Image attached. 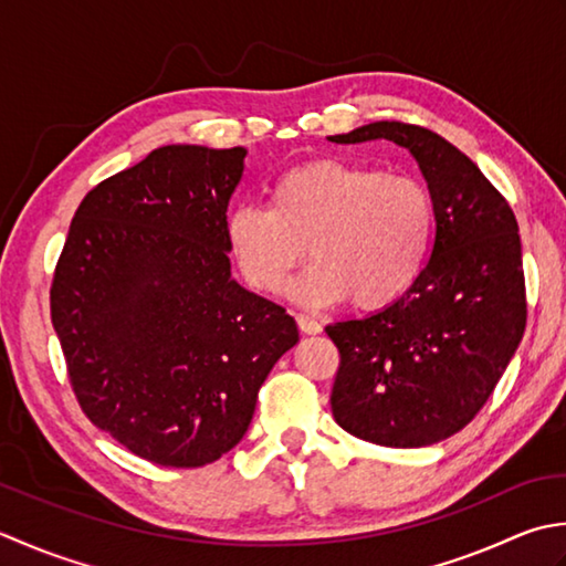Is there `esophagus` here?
<instances>
[{
  "instance_id": "34e87169",
  "label": "esophagus",
  "mask_w": 566,
  "mask_h": 566,
  "mask_svg": "<svg viewBox=\"0 0 566 566\" xmlns=\"http://www.w3.org/2000/svg\"><path fill=\"white\" fill-rule=\"evenodd\" d=\"M297 327L303 334H319L322 332L319 322L315 317H310V315H297Z\"/></svg>"
}]
</instances>
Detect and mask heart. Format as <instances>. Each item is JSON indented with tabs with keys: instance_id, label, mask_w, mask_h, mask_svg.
Here are the masks:
<instances>
[{
	"instance_id": "obj_1",
	"label": "heart",
	"mask_w": 566,
	"mask_h": 566,
	"mask_svg": "<svg viewBox=\"0 0 566 566\" xmlns=\"http://www.w3.org/2000/svg\"><path fill=\"white\" fill-rule=\"evenodd\" d=\"M269 198L234 207L224 224L241 275L261 293L281 291L307 249L315 263L287 287L303 305L352 297L359 310H384L428 269L437 207L420 180L315 158L283 170Z\"/></svg>"
}]
</instances>
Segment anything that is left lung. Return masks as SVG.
I'll list each match as a JSON object with an SVG mask.
<instances>
[{"label": "left lung", "mask_w": 566, "mask_h": 566, "mask_svg": "<svg viewBox=\"0 0 566 566\" xmlns=\"http://www.w3.org/2000/svg\"><path fill=\"white\" fill-rule=\"evenodd\" d=\"M394 142L434 198V244L398 303L325 332L339 349L332 415L380 447L442 442L474 420L525 332L523 249L515 214L479 166L430 129L374 122L332 144Z\"/></svg>", "instance_id": "obj_1"}]
</instances>
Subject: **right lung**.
Masks as SVG:
<instances>
[{"label":"right lung","mask_w":566,"mask_h":566,"mask_svg":"<svg viewBox=\"0 0 566 566\" xmlns=\"http://www.w3.org/2000/svg\"><path fill=\"white\" fill-rule=\"evenodd\" d=\"M247 148L160 146L80 202L51 319L80 408L158 467L212 464L297 344L285 307L239 285L227 207Z\"/></svg>","instance_id":"right-lung-1"}]
</instances>
